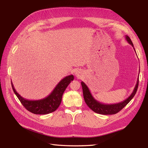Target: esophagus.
Wrapping results in <instances>:
<instances>
[{"instance_id": "obj_1", "label": "esophagus", "mask_w": 148, "mask_h": 148, "mask_svg": "<svg viewBox=\"0 0 148 148\" xmlns=\"http://www.w3.org/2000/svg\"><path fill=\"white\" fill-rule=\"evenodd\" d=\"M74 74H75V76H76L77 77H81L83 76L82 71L80 70H76L74 72Z\"/></svg>"}]
</instances>
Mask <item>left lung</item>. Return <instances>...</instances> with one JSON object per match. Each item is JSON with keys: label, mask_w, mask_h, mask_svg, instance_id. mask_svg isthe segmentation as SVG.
I'll list each match as a JSON object with an SVG mask.
<instances>
[{"label": "left lung", "mask_w": 148, "mask_h": 148, "mask_svg": "<svg viewBox=\"0 0 148 148\" xmlns=\"http://www.w3.org/2000/svg\"><path fill=\"white\" fill-rule=\"evenodd\" d=\"M125 39H126L127 41L134 48V45L130 38L128 36H125ZM134 51L136 50L134 49ZM140 72V69H139ZM138 85H139V77L137 78V83L135 86L134 89L133 90L132 93L131 95L128 97L127 99H125L123 101L121 102H119L117 103H112V104H106V103H103L99 102L98 100L95 99V98L93 97L92 94L91 93L90 91L88 88V87L86 86V84L84 83L83 81L81 82V86H82L83 88V97L84 101H85L86 105L89 107V108L96 113L100 114H114L118 113L119 111L126 106L130 100L133 99L134 95H136V92L138 88Z\"/></svg>", "instance_id": "1"}]
</instances>
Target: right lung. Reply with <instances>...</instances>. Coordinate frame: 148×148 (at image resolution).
Masks as SVG:
<instances>
[{
  "label": "right lung",
  "mask_w": 148,
  "mask_h": 148,
  "mask_svg": "<svg viewBox=\"0 0 148 148\" xmlns=\"http://www.w3.org/2000/svg\"><path fill=\"white\" fill-rule=\"evenodd\" d=\"M74 80L73 75L65 77L60 81L57 85L49 95L39 100H27L22 97L15 90L13 84L11 82L12 88L15 95L28 111L36 114H46L55 111L60 105L63 93L66 88L72 81Z\"/></svg>",
  "instance_id": "1"
}]
</instances>
